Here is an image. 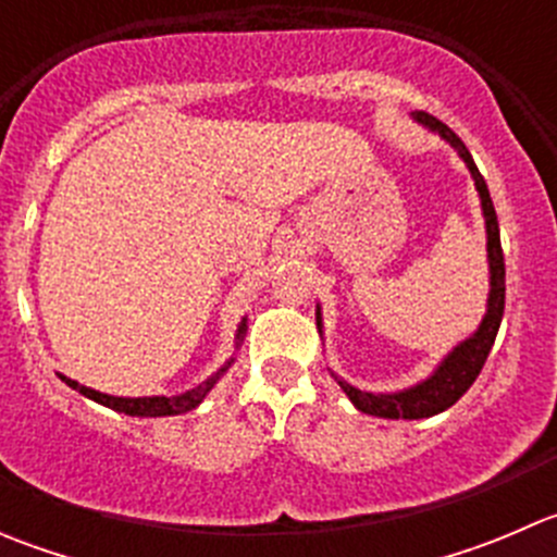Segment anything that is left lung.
<instances>
[{
    "label": "left lung",
    "mask_w": 557,
    "mask_h": 557,
    "mask_svg": "<svg viewBox=\"0 0 557 557\" xmlns=\"http://www.w3.org/2000/svg\"><path fill=\"white\" fill-rule=\"evenodd\" d=\"M414 121L423 123L425 128L440 134L442 139L453 145L458 150L460 159L466 161L469 166L471 177H474L476 190H480L482 199V215H485V228H487V261H491V296H487V312L482 318L480 329L469 336V339L460 342L458 347L445 358V361L436 367V372L431 374L429 380H423L420 385L407 387V391L398 393H367L358 391V387L347 385L345 380L336 377L342 391L347 393L352 404H356L361 412L374 414V418H387V420H420V418H431V414L445 412L447 407H453L471 385L474 380L480 377L482 367L487 361V352H491L493 342H496L498 325H502L504 318V296H507V285H504V250H502V234H498V218L496 210H493L491 201V190H487L485 177H482L480 170H476L474 159L466 150V145L460 143L458 134L453 132L450 126H445L442 121H436L434 115L429 112H414ZM318 314V325H320V310Z\"/></svg>",
    "instance_id": "8db88e82"
}]
</instances>
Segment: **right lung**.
<instances>
[{
  "mask_svg": "<svg viewBox=\"0 0 557 557\" xmlns=\"http://www.w3.org/2000/svg\"><path fill=\"white\" fill-rule=\"evenodd\" d=\"M245 331H247V325H245V320H243V325H239V331H237V347H239V342H243ZM232 363H234V358H232V361H226V367H221V369H218V372L212 374L210 380H205V383H201L199 387H194V391H188V393H180V396H143V398L107 396V393L91 391V387H86V385L75 383V380L64 377V374H59V377L64 380V383L70 385L72 391L83 393V396L94 398V401L104 404V407L115 409V412L132 414V418H164V414H183V412H190V409H196V407H199V404H201V398H205L207 393L212 391V385H215L218 380H221V374L226 372V369L232 367Z\"/></svg>",
  "mask_w": 557,
  "mask_h": 557,
  "instance_id": "add662e5",
  "label": "right lung"
}]
</instances>
